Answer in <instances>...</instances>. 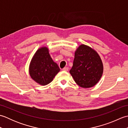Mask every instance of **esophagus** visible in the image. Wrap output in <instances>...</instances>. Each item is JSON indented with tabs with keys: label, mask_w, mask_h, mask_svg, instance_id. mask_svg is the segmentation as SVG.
<instances>
[{
	"label": "esophagus",
	"mask_w": 128,
	"mask_h": 128,
	"mask_svg": "<svg viewBox=\"0 0 128 128\" xmlns=\"http://www.w3.org/2000/svg\"><path fill=\"white\" fill-rule=\"evenodd\" d=\"M68 69H69V68L68 67H65L63 69H62V70H64V71H65V72H67V71H68Z\"/></svg>",
	"instance_id": "1"
}]
</instances>
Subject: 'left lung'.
Returning a JSON list of instances; mask_svg holds the SVG:
<instances>
[{
    "label": "left lung",
    "mask_w": 128,
    "mask_h": 128,
    "mask_svg": "<svg viewBox=\"0 0 128 128\" xmlns=\"http://www.w3.org/2000/svg\"><path fill=\"white\" fill-rule=\"evenodd\" d=\"M103 72L102 60L97 52L88 46L80 45L69 72L75 82L81 88H92L100 81Z\"/></svg>",
    "instance_id": "obj_1"
}]
</instances>
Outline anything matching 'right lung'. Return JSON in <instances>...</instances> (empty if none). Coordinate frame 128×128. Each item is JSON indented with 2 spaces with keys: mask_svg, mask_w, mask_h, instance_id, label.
<instances>
[{
  "mask_svg": "<svg viewBox=\"0 0 128 128\" xmlns=\"http://www.w3.org/2000/svg\"><path fill=\"white\" fill-rule=\"evenodd\" d=\"M60 71L56 62L52 59L48 48H39L32 57L29 66V74L35 82L40 85H48Z\"/></svg>",
  "mask_w": 128,
  "mask_h": 128,
  "instance_id": "1",
  "label": "right lung"
}]
</instances>
